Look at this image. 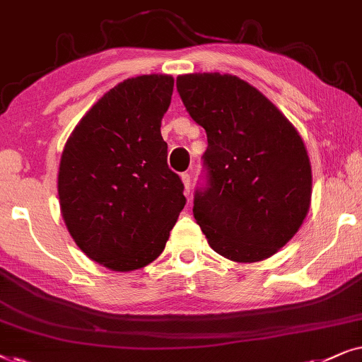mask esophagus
<instances>
[{"instance_id":"34e87169","label":"esophagus","mask_w":362,"mask_h":362,"mask_svg":"<svg viewBox=\"0 0 362 362\" xmlns=\"http://www.w3.org/2000/svg\"><path fill=\"white\" fill-rule=\"evenodd\" d=\"M182 184H184V194L189 195L190 194V173H182Z\"/></svg>"}]
</instances>
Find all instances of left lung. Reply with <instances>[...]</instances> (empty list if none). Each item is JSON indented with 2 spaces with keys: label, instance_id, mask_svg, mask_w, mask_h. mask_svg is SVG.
Masks as SVG:
<instances>
[{
  "label": "left lung",
  "instance_id": "8db88e82",
  "mask_svg": "<svg viewBox=\"0 0 362 362\" xmlns=\"http://www.w3.org/2000/svg\"><path fill=\"white\" fill-rule=\"evenodd\" d=\"M177 90L209 141V187L194 200L206 242L231 262L269 258L295 237L310 210L305 142L272 100L237 76L184 74Z\"/></svg>",
  "mask_w": 362,
  "mask_h": 362
}]
</instances>
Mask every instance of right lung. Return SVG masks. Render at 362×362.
I'll use <instances>...</instances> for the list:
<instances>
[{"label": "right lung", "instance_id": "right-lung-1", "mask_svg": "<svg viewBox=\"0 0 362 362\" xmlns=\"http://www.w3.org/2000/svg\"><path fill=\"white\" fill-rule=\"evenodd\" d=\"M172 93V76L125 79L88 110L62 151L57 194L67 231L112 272L152 263L185 206L160 134Z\"/></svg>", "mask_w": 362, "mask_h": 362}]
</instances>
